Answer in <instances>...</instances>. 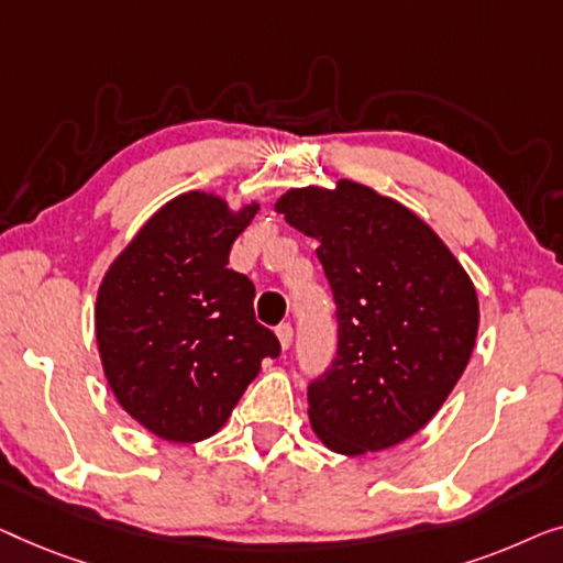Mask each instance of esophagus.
Segmentation results:
<instances>
[{
	"instance_id": "esophagus-1",
	"label": "esophagus",
	"mask_w": 563,
	"mask_h": 563,
	"mask_svg": "<svg viewBox=\"0 0 563 563\" xmlns=\"http://www.w3.org/2000/svg\"><path fill=\"white\" fill-rule=\"evenodd\" d=\"M275 334H278V342H280L283 350H288V346L292 344V329H290V323H280V327L275 329Z\"/></svg>"
}]
</instances>
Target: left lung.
I'll use <instances>...</instances> for the list:
<instances>
[{
    "label": "left lung",
    "instance_id": "8db88e82",
    "mask_svg": "<svg viewBox=\"0 0 563 563\" xmlns=\"http://www.w3.org/2000/svg\"><path fill=\"white\" fill-rule=\"evenodd\" d=\"M275 211L319 242L336 303V357L308 385L313 433L346 456L410 439L472 357L470 275L421 217L354 180L290 188Z\"/></svg>",
    "mask_w": 563,
    "mask_h": 563
}]
</instances>
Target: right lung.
<instances>
[{
	"label": "right lung",
	"instance_id": "obj_1",
	"mask_svg": "<svg viewBox=\"0 0 563 563\" xmlns=\"http://www.w3.org/2000/svg\"><path fill=\"white\" fill-rule=\"evenodd\" d=\"M217 194L188 191L147 219L99 285L97 344L114 398L165 441L194 443L232 416L280 342L255 321V285L229 250L255 219Z\"/></svg>",
	"mask_w": 563,
	"mask_h": 563
}]
</instances>
